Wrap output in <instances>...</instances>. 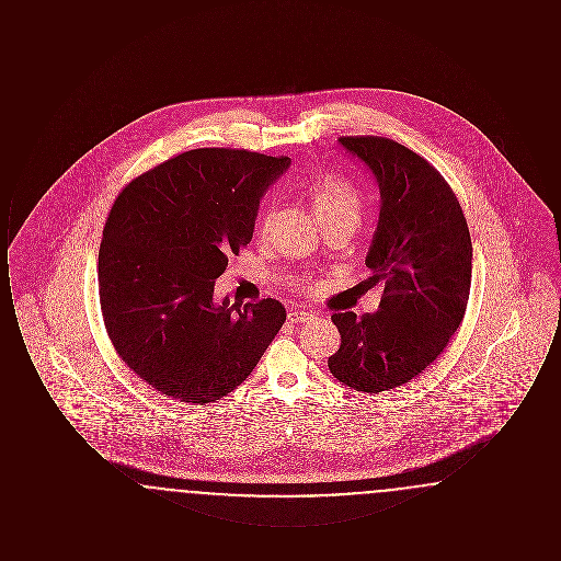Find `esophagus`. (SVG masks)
Here are the masks:
<instances>
[{
	"label": "esophagus",
	"mask_w": 561,
	"mask_h": 561,
	"mask_svg": "<svg viewBox=\"0 0 561 561\" xmlns=\"http://www.w3.org/2000/svg\"><path fill=\"white\" fill-rule=\"evenodd\" d=\"M316 318L313 313H309V311H300V309H294L288 313V320L293 321V323H307V321H311Z\"/></svg>",
	"instance_id": "1"
}]
</instances>
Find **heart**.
Instances as JSON below:
<instances>
[{
    "label": "heart",
    "instance_id": "b5f03b06",
    "mask_svg": "<svg viewBox=\"0 0 561 561\" xmlns=\"http://www.w3.org/2000/svg\"><path fill=\"white\" fill-rule=\"evenodd\" d=\"M311 197H313V206L318 210L321 222L347 220L357 227V222L362 218V210H364V202H362L359 191L347 181L328 176L313 187ZM263 227L267 229L268 216L265 218Z\"/></svg>",
    "mask_w": 561,
    "mask_h": 561
}]
</instances>
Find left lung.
<instances>
[{
	"mask_svg": "<svg viewBox=\"0 0 561 561\" xmlns=\"http://www.w3.org/2000/svg\"><path fill=\"white\" fill-rule=\"evenodd\" d=\"M339 142L380 191L366 267L385 290L376 313L332 316L341 348L328 368L355 391L380 393L410 382L448 347L467 311L473 245L453 188L427 160L382 136Z\"/></svg>",
	"mask_w": 561,
	"mask_h": 561,
	"instance_id": "left-lung-1",
	"label": "left lung"
}]
</instances>
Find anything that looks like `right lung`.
<instances>
[{"mask_svg":"<svg viewBox=\"0 0 561 561\" xmlns=\"http://www.w3.org/2000/svg\"><path fill=\"white\" fill-rule=\"evenodd\" d=\"M290 165L243 149H193L136 176L113 202L99 252L108 339L174 400H220L286 321L279 300L214 302V282L254 233L268 185Z\"/></svg>","mask_w":561,"mask_h":561,"instance_id":"right-lung-1","label":"right lung"}]
</instances>
